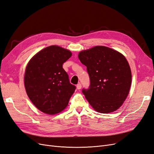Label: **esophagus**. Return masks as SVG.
Instances as JSON below:
<instances>
[{
    "mask_svg": "<svg viewBox=\"0 0 154 154\" xmlns=\"http://www.w3.org/2000/svg\"><path fill=\"white\" fill-rule=\"evenodd\" d=\"M82 88V84L81 83H79L77 85V89H81Z\"/></svg>",
    "mask_w": 154,
    "mask_h": 154,
    "instance_id": "1",
    "label": "esophagus"
}]
</instances>
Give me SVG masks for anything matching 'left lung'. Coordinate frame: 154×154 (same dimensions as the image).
I'll return each mask as SVG.
<instances>
[{"mask_svg":"<svg viewBox=\"0 0 154 154\" xmlns=\"http://www.w3.org/2000/svg\"><path fill=\"white\" fill-rule=\"evenodd\" d=\"M79 58L87 66L90 79L82 93L98 112L108 113L119 109L126 99L131 84V72L121 53L105 46L82 51Z\"/></svg>","mask_w":154,"mask_h":154,"instance_id":"left-lung-1","label":"left lung"}]
</instances>
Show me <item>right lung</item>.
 I'll use <instances>...</instances> for the list:
<instances>
[{
    "mask_svg": "<svg viewBox=\"0 0 154 154\" xmlns=\"http://www.w3.org/2000/svg\"><path fill=\"white\" fill-rule=\"evenodd\" d=\"M71 56L69 50L51 45L28 62L24 77L26 92L41 112L54 115L67 106L76 87L70 84L63 64Z\"/></svg>",
    "mask_w": 154,
    "mask_h": 154,
    "instance_id": "add662e5",
    "label": "right lung"
}]
</instances>
